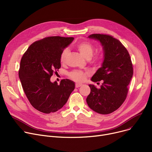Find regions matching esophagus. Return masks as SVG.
<instances>
[{
  "mask_svg": "<svg viewBox=\"0 0 152 152\" xmlns=\"http://www.w3.org/2000/svg\"><path fill=\"white\" fill-rule=\"evenodd\" d=\"M82 85H83V84H80V83H76V85H75V86H76V88H78V87H81Z\"/></svg>",
  "mask_w": 152,
  "mask_h": 152,
  "instance_id": "34e87169",
  "label": "esophagus"
}]
</instances>
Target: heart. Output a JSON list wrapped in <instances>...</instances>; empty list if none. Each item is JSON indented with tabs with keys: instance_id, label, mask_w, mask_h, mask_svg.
I'll use <instances>...</instances> for the list:
<instances>
[{
	"instance_id": "heart-1",
	"label": "heart",
	"mask_w": 152,
	"mask_h": 152,
	"mask_svg": "<svg viewBox=\"0 0 152 152\" xmlns=\"http://www.w3.org/2000/svg\"><path fill=\"white\" fill-rule=\"evenodd\" d=\"M77 48L82 55L86 59H90L93 55L94 52V47L93 45L89 42H83L77 44ZM69 53L68 49H65L63 50L60 55L61 62H64L65 61L67 55ZM102 58V55H97L95 58V61H99ZM89 75V72L83 71L80 70H75L69 73V77L77 82L84 81L87 76Z\"/></svg>"
}]
</instances>
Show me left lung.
Masks as SVG:
<instances>
[{
	"label": "left lung",
	"mask_w": 152,
	"mask_h": 152,
	"mask_svg": "<svg viewBox=\"0 0 152 152\" xmlns=\"http://www.w3.org/2000/svg\"><path fill=\"white\" fill-rule=\"evenodd\" d=\"M90 39L99 41L103 47V61L91 78L93 82L103 81L100 89L89 84L91 92L86 99L93 111L110 114L124 102L133 75L132 64L128 51L119 40L112 36L93 34Z\"/></svg>",
	"instance_id": "obj_1"
}]
</instances>
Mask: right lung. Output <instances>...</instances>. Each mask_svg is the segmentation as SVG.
Listing matches in <instances>:
<instances>
[{
	"instance_id": "1",
	"label": "right lung",
	"mask_w": 152,
	"mask_h": 152,
	"mask_svg": "<svg viewBox=\"0 0 152 152\" xmlns=\"http://www.w3.org/2000/svg\"><path fill=\"white\" fill-rule=\"evenodd\" d=\"M73 37L52 36L32 44L21 60L19 77L31 105L44 113H53L67 102L75 84L68 79L60 84L50 77L61 67L60 55Z\"/></svg>"
}]
</instances>
